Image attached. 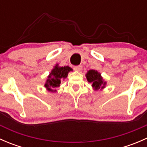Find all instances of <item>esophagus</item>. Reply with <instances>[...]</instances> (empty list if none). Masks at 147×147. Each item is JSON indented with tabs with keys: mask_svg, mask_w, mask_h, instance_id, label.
I'll return each instance as SVG.
<instances>
[{
	"mask_svg": "<svg viewBox=\"0 0 147 147\" xmlns=\"http://www.w3.org/2000/svg\"><path fill=\"white\" fill-rule=\"evenodd\" d=\"M73 68L75 71H78V72H80L82 70V66H80V65H79V66H75Z\"/></svg>",
	"mask_w": 147,
	"mask_h": 147,
	"instance_id": "1",
	"label": "esophagus"
}]
</instances>
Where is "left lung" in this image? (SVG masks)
<instances>
[{
	"mask_svg": "<svg viewBox=\"0 0 147 147\" xmlns=\"http://www.w3.org/2000/svg\"><path fill=\"white\" fill-rule=\"evenodd\" d=\"M87 80L92 84L94 90H103L107 85V82L103 79L101 73L95 69H90L85 75Z\"/></svg>",
	"mask_w": 147,
	"mask_h": 147,
	"instance_id": "1",
	"label": "left lung"
}]
</instances>
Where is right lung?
Masks as SVG:
<instances>
[{
  "instance_id": "add662e5",
  "label": "right lung",
  "mask_w": 147,
  "mask_h": 147,
  "mask_svg": "<svg viewBox=\"0 0 147 147\" xmlns=\"http://www.w3.org/2000/svg\"><path fill=\"white\" fill-rule=\"evenodd\" d=\"M70 71H72V69L69 66L60 67L58 64H56L47 76L44 87L47 91L55 92H57L56 88L60 87L61 81L67 77Z\"/></svg>"
}]
</instances>
